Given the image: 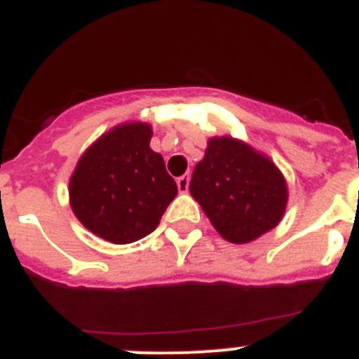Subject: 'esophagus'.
Returning <instances> with one entry per match:
<instances>
[{
	"label": "esophagus",
	"mask_w": 359,
	"mask_h": 359,
	"mask_svg": "<svg viewBox=\"0 0 359 359\" xmlns=\"http://www.w3.org/2000/svg\"><path fill=\"white\" fill-rule=\"evenodd\" d=\"M176 183H177V190H180V192H187V190H189V183H190L189 174H183V176L177 177Z\"/></svg>",
	"instance_id": "esophagus-1"
}]
</instances>
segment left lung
I'll use <instances>...</instances> for the list:
<instances>
[{
    "label": "left lung",
    "instance_id": "obj_1",
    "mask_svg": "<svg viewBox=\"0 0 359 359\" xmlns=\"http://www.w3.org/2000/svg\"><path fill=\"white\" fill-rule=\"evenodd\" d=\"M189 189L230 243L261 237L280 223L286 210L287 185L280 170L264 154L230 136L208 140Z\"/></svg>",
    "mask_w": 359,
    "mask_h": 359
}]
</instances>
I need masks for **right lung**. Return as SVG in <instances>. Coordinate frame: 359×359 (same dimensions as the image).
Instances as JSON below:
<instances>
[{
  "label": "right lung",
  "instance_id": "add662e5",
  "mask_svg": "<svg viewBox=\"0 0 359 359\" xmlns=\"http://www.w3.org/2000/svg\"><path fill=\"white\" fill-rule=\"evenodd\" d=\"M151 136L149 123L116 126L82 154L69 177L73 214L109 243L149 236L177 194L161 154L149 147Z\"/></svg>",
  "mask_w": 359,
  "mask_h": 359
}]
</instances>
